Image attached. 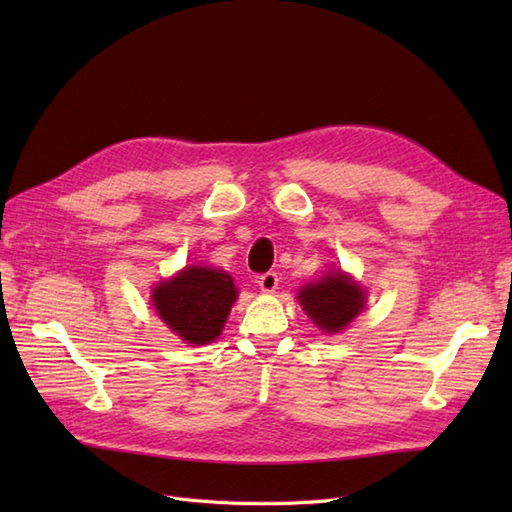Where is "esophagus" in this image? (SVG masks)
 I'll return each mask as SVG.
<instances>
[{
  "mask_svg": "<svg viewBox=\"0 0 512 512\" xmlns=\"http://www.w3.org/2000/svg\"><path fill=\"white\" fill-rule=\"evenodd\" d=\"M277 284H280V277H277L275 271H267L258 277V286L262 292H275Z\"/></svg>",
  "mask_w": 512,
  "mask_h": 512,
  "instance_id": "1",
  "label": "esophagus"
}]
</instances>
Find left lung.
I'll return each mask as SVG.
<instances>
[{"mask_svg": "<svg viewBox=\"0 0 512 512\" xmlns=\"http://www.w3.org/2000/svg\"><path fill=\"white\" fill-rule=\"evenodd\" d=\"M299 303L322 333H339L363 312L365 290L348 273L335 269L303 286Z\"/></svg>", "mask_w": 512, "mask_h": 512, "instance_id": "left-lung-1", "label": "left lung"}]
</instances>
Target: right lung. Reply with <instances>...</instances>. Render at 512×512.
Wrapping results in <instances>:
<instances>
[{"label": "right lung", "mask_w": 512, "mask_h": 512, "mask_svg": "<svg viewBox=\"0 0 512 512\" xmlns=\"http://www.w3.org/2000/svg\"><path fill=\"white\" fill-rule=\"evenodd\" d=\"M239 292L222 269L190 265L151 292V303L166 327L185 344L205 346L218 339Z\"/></svg>", "instance_id": "1"}]
</instances>
